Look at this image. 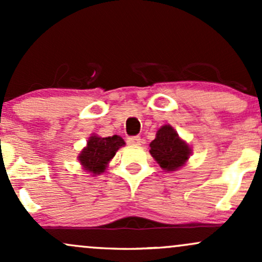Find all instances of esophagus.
<instances>
[{"instance_id": "34e87169", "label": "esophagus", "mask_w": 262, "mask_h": 262, "mask_svg": "<svg viewBox=\"0 0 262 262\" xmlns=\"http://www.w3.org/2000/svg\"><path fill=\"white\" fill-rule=\"evenodd\" d=\"M127 143L129 144V145H140L141 139H140V137H138V135H134V137L127 138Z\"/></svg>"}]
</instances>
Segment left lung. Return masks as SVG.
<instances>
[{
	"label": "left lung",
	"instance_id": "left-lung-1",
	"mask_svg": "<svg viewBox=\"0 0 262 262\" xmlns=\"http://www.w3.org/2000/svg\"><path fill=\"white\" fill-rule=\"evenodd\" d=\"M150 154L164 170L175 171L185 164L191 154L187 144L179 138L172 127L164 125L150 143Z\"/></svg>",
	"mask_w": 262,
	"mask_h": 262
}]
</instances>
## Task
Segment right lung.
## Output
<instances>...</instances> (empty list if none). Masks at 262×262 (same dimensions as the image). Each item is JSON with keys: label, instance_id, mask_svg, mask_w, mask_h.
<instances>
[{"label": "right lung", "instance_id": "right-lung-1", "mask_svg": "<svg viewBox=\"0 0 262 262\" xmlns=\"http://www.w3.org/2000/svg\"><path fill=\"white\" fill-rule=\"evenodd\" d=\"M124 140L118 135L107 138L91 137L87 146L81 151L79 160L83 169L92 173H101L106 169L108 161L116 155V151L124 145Z\"/></svg>", "mask_w": 262, "mask_h": 262}]
</instances>
